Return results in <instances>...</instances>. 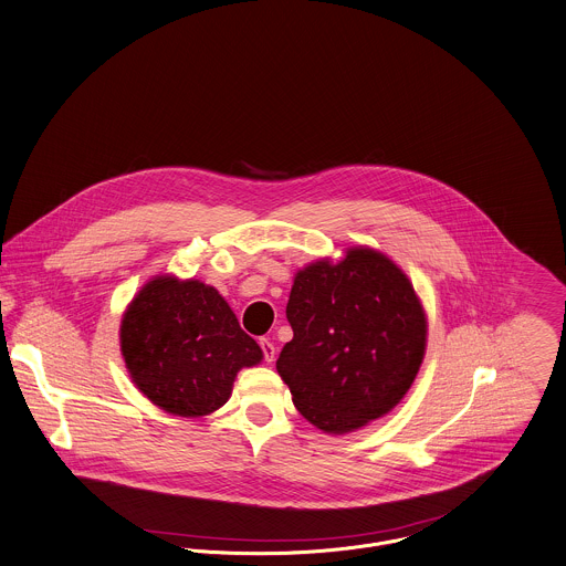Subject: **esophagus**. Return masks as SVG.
<instances>
[{
  "label": "esophagus",
  "instance_id": "34e87169",
  "mask_svg": "<svg viewBox=\"0 0 566 566\" xmlns=\"http://www.w3.org/2000/svg\"><path fill=\"white\" fill-rule=\"evenodd\" d=\"M259 348H261V353H263V359L268 360V363L274 360L276 348H274V344H272L268 337H261V339H259Z\"/></svg>",
  "mask_w": 566,
  "mask_h": 566
}]
</instances>
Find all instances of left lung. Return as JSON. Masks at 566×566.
Wrapping results in <instances>:
<instances>
[{
	"instance_id": "obj_1",
	"label": "left lung",
	"mask_w": 566,
	"mask_h": 566,
	"mask_svg": "<svg viewBox=\"0 0 566 566\" xmlns=\"http://www.w3.org/2000/svg\"><path fill=\"white\" fill-rule=\"evenodd\" d=\"M294 331L276 359L296 409L324 432H350L391 411L411 389L426 317L407 274L385 255L353 249L294 279Z\"/></svg>"
}]
</instances>
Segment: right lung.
<instances>
[{
	"label": "right lung",
	"instance_id": "1",
	"mask_svg": "<svg viewBox=\"0 0 566 566\" xmlns=\"http://www.w3.org/2000/svg\"><path fill=\"white\" fill-rule=\"evenodd\" d=\"M120 350L138 389L159 409L201 417L220 409L235 374L261 348L227 301L199 281L157 276L127 308Z\"/></svg>",
	"mask_w": 566,
	"mask_h": 566
}]
</instances>
